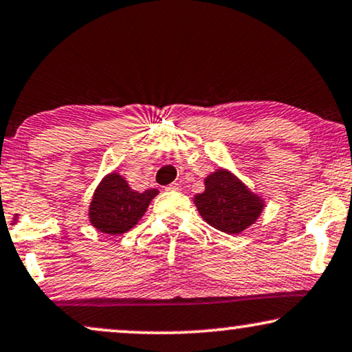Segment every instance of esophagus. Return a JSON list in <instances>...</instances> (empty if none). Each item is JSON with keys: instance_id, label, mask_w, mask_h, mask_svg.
Instances as JSON below:
<instances>
[{"instance_id": "34e87169", "label": "esophagus", "mask_w": 352, "mask_h": 352, "mask_svg": "<svg viewBox=\"0 0 352 352\" xmlns=\"http://www.w3.org/2000/svg\"><path fill=\"white\" fill-rule=\"evenodd\" d=\"M166 190H167V191H180L182 186H180V184H177V182H173V184L166 186Z\"/></svg>"}]
</instances>
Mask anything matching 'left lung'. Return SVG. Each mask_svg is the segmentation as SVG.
I'll return each mask as SVG.
<instances>
[{
  "mask_svg": "<svg viewBox=\"0 0 352 352\" xmlns=\"http://www.w3.org/2000/svg\"><path fill=\"white\" fill-rule=\"evenodd\" d=\"M193 201L210 227L228 235H240L250 228L265 206L259 195L227 168H217L206 177L204 191L195 195Z\"/></svg>",
  "mask_w": 352,
  "mask_h": 352,
  "instance_id": "1",
  "label": "left lung"
}]
</instances>
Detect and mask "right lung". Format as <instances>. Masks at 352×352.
I'll return each instance as SVG.
<instances>
[{"instance_id": "add662e5", "label": "right lung", "mask_w": 352, "mask_h": 352, "mask_svg": "<svg viewBox=\"0 0 352 352\" xmlns=\"http://www.w3.org/2000/svg\"><path fill=\"white\" fill-rule=\"evenodd\" d=\"M157 190L135 191L117 172L107 173L96 186L88 206V219L98 232L106 235H122L138 223L146 212Z\"/></svg>"}]
</instances>
